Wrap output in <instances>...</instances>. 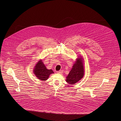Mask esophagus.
Masks as SVG:
<instances>
[{
  "mask_svg": "<svg viewBox=\"0 0 121 121\" xmlns=\"http://www.w3.org/2000/svg\"><path fill=\"white\" fill-rule=\"evenodd\" d=\"M58 73H59V74H61V73H63V71H62V70H60V71H57V72Z\"/></svg>",
  "mask_w": 121,
  "mask_h": 121,
  "instance_id": "1",
  "label": "esophagus"
}]
</instances>
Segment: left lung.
Listing matches in <instances>:
<instances>
[{"mask_svg": "<svg viewBox=\"0 0 121 121\" xmlns=\"http://www.w3.org/2000/svg\"><path fill=\"white\" fill-rule=\"evenodd\" d=\"M76 59L69 75L66 77V82L70 85L74 84L84 76V69L82 58L80 57Z\"/></svg>", "mask_w": 121, "mask_h": 121, "instance_id": "1", "label": "left lung"}]
</instances>
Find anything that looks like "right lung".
Returning a JSON list of instances; mask_svg holds the SVG:
<instances>
[{
	"label": "right lung",
	"mask_w": 121,
	"mask_h": 121,
	"mask_svg": "<svg viewBox=\"0 0 121 121\" xmlns=\"http://www.w3.org/2000/svg\"><path fill=\"white\" fill-rule=\"evenodd\" d=\"M34 73L39 79L46 81L49 78V75L53 73L52 69H48L43 64L42 60H40L35 66Z\"/></svg>",
	"instance_id": "add662e5"
}]
</instances>
